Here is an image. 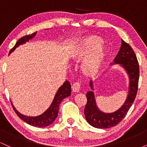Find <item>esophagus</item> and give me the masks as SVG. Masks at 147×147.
<instances>
[{
    "instance_id": "esophagus-1",
    "label": "esophagus",
    "mask_w": 147,
    "mask_h": 147,
    "mask_svg": "<svg viewBox=\"0 0 147 147\" xmlns=\"http://www.w3.org/2000/svg\"><path fill=\"white\" fill-rule=\"evenodd\" d=\"M80 86L81 85L79 82H75V83L73 84V85L72 86V90L75 92H79V90H80Z\"/></svg>"
}]
</instances>
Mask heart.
Here are the masks:
<instances>
[{
    "instance_id": "b5f03b06",
    "label": "heart",
    "mask_w": 147,
    "mask_h": 147,
    "mask_svg": "<svg viewBox=\"0 0 147 147\" xmlns=\"http://www.w3.org/2000/svg\"><path fill=\"white\" fill-rule=\"evenodd\" d=\"M106 49L100 37L91 35L81 38L74 43L70 52L72 63L82 62L81 70L86 77L98 75L104 65Z\"/></svg>"
}]
</instances>
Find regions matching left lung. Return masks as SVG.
Returning <instances> with one entry per match:
<instances>
[{"label": "left lung", "mask_w": 147, "mask_h": 147, "mask_svg": "<svg viewBox=\"0 0 147 147\" xmlns=\"http://www.w3.org/2000/svg\"><path fill=\"white\" fill-rule=\"evenodd\" d=\"M114 63L120 64L129 75V93L125 102L120 109L111 113H105L98 109L94 95L93 83L90 82L92 91L86 93L87 103L84 109V115L87 122L97 129H109L119 124L124 119L132 106L138 92L139 81V63L134 51L129 44L122 39V45L114 59Z\"/></svg>", "instance_id": "left-lung-1"}]
</instances>
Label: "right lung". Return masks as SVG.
<instances>
[{"label":"right lung","instance_id":"add662e5","mask_svg":"<svg viewBox=\"0 0 147 147\" xmlns=\"http://www.w3.org/2000/svg\"><path fill=\"white\" fill-rule=\"evenodd\" d=\"M36 32L32 34L26 35V36H23L22 38H20L16 42L14 48L10 50L9 54L14 52L15 49L19 46L20 45L25 43L26 42L29 41V40L33 38L34 37L36 36ZM70 94H71V86H70V82L68 81H65L63 85L57 90L56 95L55 96V98L52 101L50 107L43 114L36 116V117H30V116L24 115L20 113L18 111H16V109H15L13 104H11V106H12L13 109H14L15 113L18 117L21 118L22 120L28 123V124L33 126H37V127H46V126L52 124V122L56 119L59 113V108L60 103L61 102V101L63 99L69 97Z\"/></svg>","mask_w":147,"mask_h":147}]
</instances>
